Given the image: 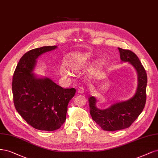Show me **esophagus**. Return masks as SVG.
Returning a JSON list of instances; mask_svg holds the SVG:
<instances>
[{
  "instance_id": "34e87169",
  "label": "esophagus",
  "mask_w": 158,
  "mask_h": 158,
  "mask_svg": "<svg viewBox=\"0 0 158 158\" xmlns=\"http://www.w3.org/2000/svg\"><path fill=\"white\" fill-rule=\"evenodd\" d=\"M77 92H78V93L79 94H84V88H81V87H79L78 89Z\"/></svg>"
}]
</instances>
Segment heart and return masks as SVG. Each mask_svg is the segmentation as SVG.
<instances>
[{
    "label": "heart",
    "mask_w": 158,
    "mask_h": 158,
    "mask_svg": "<svg viewBox=\"0 0 158 158\" xmlns=\"http://www.w3.org/2000/svg\"><path fill=\"white\" fill-rule=\"evenodd\" d=\"M91 58V53L87 52H76L68 53L64 57L63 64L70 71L78 73L84 69ZM105 65L104 59L96 60L89 71V77H96ZM60 73L63 77H69L70 73L64 69H61Z\"/></svg>",
    "instance_id": "1"
}]
</instances>
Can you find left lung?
Masks as SVG:
<instances>
[{
  "instance_id": "obj_1",
  "label": "left lung",
  "mask_w": 158,
  "mask_h": 158,
  "mask_svg": "<svg viewBox=\"0 0 158 158\" xmlns=\"http://www.w3.org/2000/svg\"><path fill=\"white\" fill-rule=\"evenodd\" d=\"M122 62H128L137 74L138 84L134 95L129 99L113 103L105 109L96 106L94 96L89 99L92 119L105 131H114L128 128L138 118L144 108L146 99L147 75L139 59L133 52L118 48Z\"/></svg>"
}]
</instances>
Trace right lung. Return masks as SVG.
Wrapping results in <instances>:
<instances>
[{"mask_svg": "<svg viewBox=\"0 0 158 158\" xmlns=\"http://www.w3.org/2000/svg\"><path fill=\"white\" fill-rule=\"evenodd\" d=\"M56 46L35 48L25 53L13 76L14 102L18 112L30 126L41 131H55L66 119L69 101L74 88L64 89L47 77L33 73L36 59Z\"/></svg>", "mask_w": 158, "mask_h": 158, "instance_id": "right-lung-1", "label": "right lung"}]
</instances>
